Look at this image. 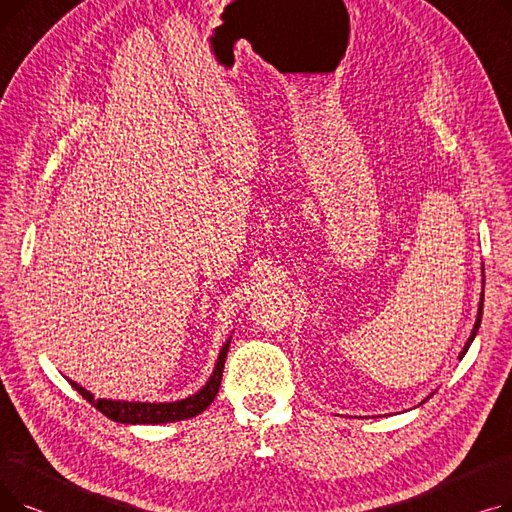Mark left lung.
<instances>
[{"label":"left lung","instance_id":"8db88e82","mask_svg":"<svg viewBox=\"0 0 512 512\" xmlns=\"http://www.w3.org/2000/svg\"><path fill=\"white\" fill-rule=\"evenodd\" d=\"M483 284H486V276H483ZM479 313H477V319H475V326H473V332H471V336H469V340H467V344L463 346V351H461V355H459V359H463L465 357V353L469 351V346H471V342H473V338H475V334H477V330H479V324H481V313H483V292H481V301H479V309H477ZM432 396V394H429ZM427 396V398H429ZM425 402V400H423Z\"/></svg>","mask_w":512,"mask_h":512}]
</instances>
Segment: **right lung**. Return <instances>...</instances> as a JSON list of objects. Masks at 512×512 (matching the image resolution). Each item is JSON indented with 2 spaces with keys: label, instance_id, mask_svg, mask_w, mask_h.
Here are the masks:
<instances>
[{
  "label": "right lung",
  "instance_id": "right-lung-1",
  "mask_svg": "<svg viewBox=\"0 0 512 512\" xmlns=\"http://www.w3.org/2000/svg\"><path fill=\"white\" fill-rule=\"evenodd\" d=\"M228 346L230 338L224 342L218 361H215L213 373L209 375L207 384L195 392L193 396L176 400V402H126V400H110V398H95L89 390L83 386H78L76 382L70 380V386L83 396L87 402L101 411L105 417H110L112 421L118 423H172V421H182V419H191L199 413H203L218 394L220 384H222V373H224V363L228 357Z\"/></svg>",
  "mask_w": 512,
  "mask_h": 512
}]
</instances>
